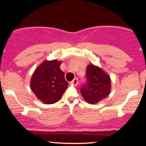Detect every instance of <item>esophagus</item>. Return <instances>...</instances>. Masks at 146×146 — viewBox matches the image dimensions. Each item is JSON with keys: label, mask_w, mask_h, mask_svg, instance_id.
<instances>
[{"label": "esophagus", "mask_w": 146, "mask_h": 146, "mask_svg": "<svg viewBox=\"0 0 146 146\" xmlns=\"http://www.w3.org/2000/svg\"><path fill=\"white\" fill-rule=\"evenodd\" d=\"M71 84H72L75 85V86H77V85L78 84V78H75L74 80H73V81H71Z\"/></svg>", "instance_id": "obj_1"}]
</instances>
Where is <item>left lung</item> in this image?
<instances>
[{"mask_svg": "<svg viewBox=\"0 0 146 146\" xmlns=\"http://www.w3.org/2000/svg\"><path fill=\"white\" fill-rule=\"evenodd\" d=\"M86 82L81 93L88 103L95 104L108 97L111 89L110 76L98 66L90 64L86 68Z\"/></svg>", "mask_w": 146, "mask_h": 146, "instance_id": "obj_1", "label": "left lung"}]
</instances>
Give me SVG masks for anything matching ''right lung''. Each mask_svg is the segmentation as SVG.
Wrapping results in <instances>:
<instances>
[{
    "instance_id": "1",
    "label": "right lung",
    "mask_w": 146,
    "mask_h": 146,
    "mask_svg": "<svg viewBox=\"0 0 146 146\" xmlns=\"http://www.w3.org/2000/svg\"><path fill=\"white\" fill-rule=\"evenodd\" d=\"M62 61L45 60L38 66L31 77L30 86L37 98L45 104L56 103L61 98L68 84L60 69Z\"/></svg>"
}]
</instances>
